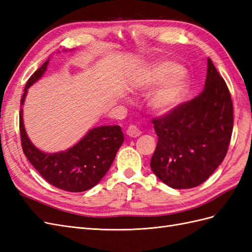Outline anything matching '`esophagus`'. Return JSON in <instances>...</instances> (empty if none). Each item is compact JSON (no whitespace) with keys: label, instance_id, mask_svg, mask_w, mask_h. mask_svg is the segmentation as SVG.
<instances>
[{"label":"esophagus","instance_id":"34e87169","mask_svg":"<svg viewBox=\"0 0 252 252\" xmlns=\"http://www.w3.org/2000/svg\"><path fill=\"white\" fill-rule=\"evenodd\" d=\"M126 132H127V134L129 136H130V138H138V136H140L141 133H142L140 129L136 127V126H134V125L129 126Z\"/></svg>","mask_w":252,"mask_h":252}]
</instances>
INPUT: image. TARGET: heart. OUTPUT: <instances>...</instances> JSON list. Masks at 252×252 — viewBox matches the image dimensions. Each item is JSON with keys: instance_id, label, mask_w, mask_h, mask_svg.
Here are the masks:
<instances>
[{"instance_id": "heart-1", "label": "heart", "mask_w": 252, "mask_h": 252, "mask_svg": "<svg viewBox=\"0 0 252 252\" xmlns=\"http://www.w3.org/2000/svg\"><path fill=\"white\" fill-rule=\"evenodd\" d=\"M181 70L182 67L177 63H158L142 80V86L145 88L162 85L149 95L148 106L152 111L165 114L182 103L188 90L189 81L187 75Z\"/></svg>"}]
</instances>
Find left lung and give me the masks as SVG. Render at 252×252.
I'll return each instance as SVG.
<instances>
[{"label": "left lung", "instance_id": "1", "mask_svg": "<svg viewBox=\"0 0 252 252\" xmlns=\"http://www.w3.org/2000/svg\"><path fill=\"white\" fill-rule=\"evenodd\" d=\"M202 93L152 120L158 145L150 167L166 185L188 189L201 185L226 157L233 128L229 89L208 58Z\"/></svg>", "mask_w": 252, "mask_h": 252}]
</instances>
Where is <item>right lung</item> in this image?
Instances as JSON below:
<instances>
[{
    "label": "right lung",
    "instance_id": "right-lung-1",
    "mask_svg": "<svg viewBox=\"0 0 252 252\" xmlns=\"http://www.w3.org/2000/svg\"><path fill=\"white\" fill-rule=\"evenodd\" d=\"M49 59L29 78L21 98L20 133L22 148L28 161L49 184L65 191L82 192L100 182L124 142L119 125L90 129L84 138L65 151L45 154L30 142L23 123V108L28 88L47 69Z\"/></svg>",
    "mask_w": 252,
    "mask_h": 252
}]
</instances>
